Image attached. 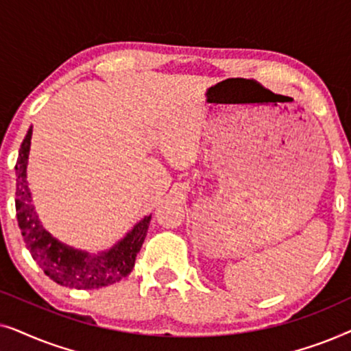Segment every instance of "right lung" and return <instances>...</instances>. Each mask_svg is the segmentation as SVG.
<instances>
[{"mask_svg": "<svg viewBox=\"0 0 351 351\" xmlns=\"http://www.w3.org/2000/svg\"><path fill=\"white\" fill-rule=\"evenodd\" d=\"M32 129L23 138L16 162V213L23 241L33 261L57 285L73 289H97L118 282L132 271L152 215L141 220L126 238L100 256L75 251L51 237L41 227L27 185V160L30 152Z\"/></svg>", "mask_w": 351, "mask_h": 351, "instance_id": "obj_1", "label": "right lung"}]
</instances>
